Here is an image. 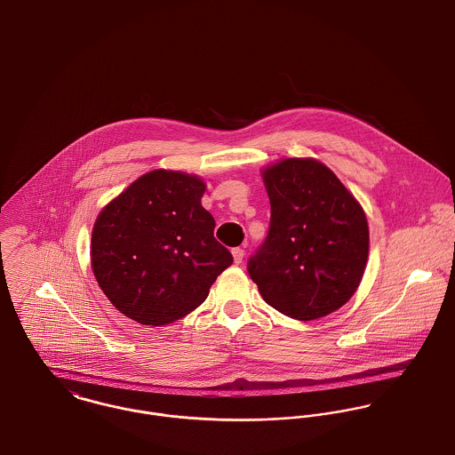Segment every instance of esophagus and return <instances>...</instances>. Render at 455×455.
<instances>
[{
  "mask_svg": "<svg viewBox=\"0 0 455 455\" xmlns=\"http://www.w3.org/2000/svg\"><path fill=\"white\" fill-rule=\"evenodd\" d=\"M232 254H234V261L237 265H241L243 259H244V249L243 247H235V249H232Z\"/></svg>",
  "mask_w": 455,
  "mask_h": 455,
  "instance_id": "esophagus-1",
  "label": "esophagus"
}]
</instances>
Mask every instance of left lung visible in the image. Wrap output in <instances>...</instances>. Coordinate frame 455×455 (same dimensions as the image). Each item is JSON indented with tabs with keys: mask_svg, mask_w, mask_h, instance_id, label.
<instances>
[{
	"mask_svg": "<svg viewBox=\"0 0 455 455\" xmlns=\"http://www.w3.org/2000/svg\"><path fill=\"white\" fill-rule=\"evenodd\" d=\"M270 228L247 272L263 299L296 320L341 308L355 294L369 256L362 206L327 166L283 159L263 172Z\"/></svg>",
	"mask_w": 455,
	"mask_h": 455,
	"instance_id": "left-lung-1",
	"label": "left lung"
}]
</instances>
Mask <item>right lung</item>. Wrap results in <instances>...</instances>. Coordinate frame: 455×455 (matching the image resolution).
Returning <instances> with one entry per match:
<instances>
[{"label":"right lung","mask_w":455,"mask_h":455,"mask_svg":"<svg viewBox=\"0 0 455 455\" xmlns=\"http://www.w3.org/2000/svg\"><path fill=\"white\" fill-rule=\"evenodd\" d=\"M199 176L156 170L100 211L92 268L108 301L143 325H166L196 310L234 258L201 204Z\"/></svg>","instance_id":"obj_1"}]
</instances>
